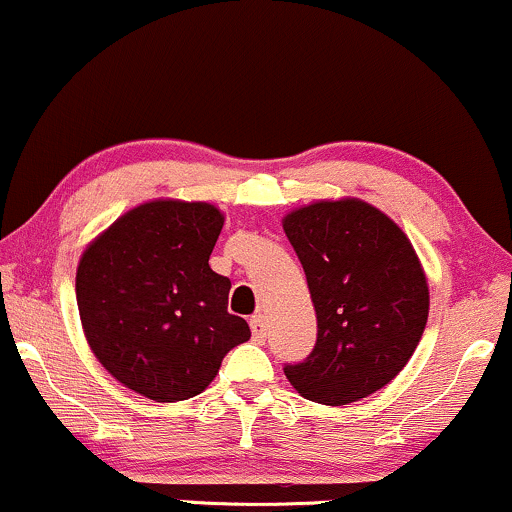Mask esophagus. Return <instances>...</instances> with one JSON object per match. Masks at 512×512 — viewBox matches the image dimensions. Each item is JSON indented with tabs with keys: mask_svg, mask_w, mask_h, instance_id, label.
<instances>
[{
	"mask_svg": "<svg viewBox=\"0 0 512 512\" xmlns=\"http://www.w3.org/2000/svg\"><path fill=\"white\" fill-rule=\"evenodd\" d=\"M266 332V318H263V315H254V318H251V334H254L256 342H263V339H266Z\"/></svg>",
	"mask_w": 512,
	"mask_h": 512,
	"instance_id": "esophagus-1",
	"label": "esophagus"
}]
</instances>
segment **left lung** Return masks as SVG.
Here are the masks:
<instances>
[{"mask_svg":"<svg viewBox=\"0 0 512 512\" xmlns=\"http://www.w3.org/2000/svg\"><path fill=\"white\" fill-rule=\"evenodd\" d=\"M304 266L318 339L306 361L285 365L308 401L346 406L394 380L430 313V287L410 239L361 199L315 201L282 220Z\"/></svg>","mask_w":512,"mask_h":512,"instance_id":"obj_1","label":"left lung"}]
</instances>
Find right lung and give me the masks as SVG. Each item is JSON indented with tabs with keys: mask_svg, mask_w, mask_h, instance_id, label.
<instances>
[{
	"mask_svg": "<svg viewBox=\"0 0 512 512\" xmlns=\"http://www.w3.org/2000/svg\"><path fill=\"white\" fill-rule=\"evenodd\" d=\"M223 223L206 201H147L80 258L75 294L87 344L151 401L201 394L227 351L251 337L246 320L227 313L230 280L208 266Z\"/></svg>",
	"mask_w": 512,
	"mask_h": 512,
	"instance_id": "obj_1",
	"label": "right lung"
}]
</instances>
